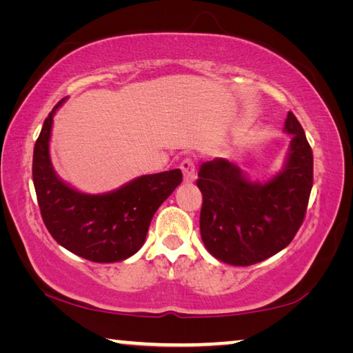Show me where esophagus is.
Listing matches in <instances>:
<instances>
[{
  "label": "esophagus",
  "mask_w": 353,
  "mask_h": 353,
  "mask_svg": "<svg viewBox=\"0 0 353 353\" xmlns=\"http://www.w3.org/2000/svg\"><path fill=\"white\" fill-rule=\"evenodd\" d=\"M181 170L183 172V181L185 182H193L196 179V163L193 159H183L181 163Z\"/></svg>",
  "instance_id": "1"
}]
</instances>
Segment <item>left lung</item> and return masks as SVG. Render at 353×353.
<instances>
[{
    "label": "left lung",
    "mask_w": 353,
    "mask_h": 353,
    "mask_svg": "<svg viewBox=\"0 0 353 353\" xmlns=\"http://www.w3.org/2000/svg\"><path fill=\"white\" fill-rule=\"evenodd\" d=\"M283 171L266 183L250 182L225 159L201 165V236L208 252L234 266H250L285 249L305 219L313 187V152L294 113Z\"/></svg>",
    "instance_id": "left-lung-1"
}]
</instances>
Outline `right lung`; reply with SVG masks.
<instances>
[{"label":"right lung","instance_id":"obj_1","mask_svg":"<svg viewBox=\"0 0 353 353\" xmlns=\"http://www.w3.org/2000/svg\"><path fill=\"white\" fill-rule=\"evenodd\" d=\"M46 117L34 146L32 181L41 219L70 252L94 263L126 260L139 250L157 208L182 182L181 170L141 176L107 194H83L56 176L50 160L52 117Z\"/></svg>","mask_w":353,"mask_h":353}]
</instances>
